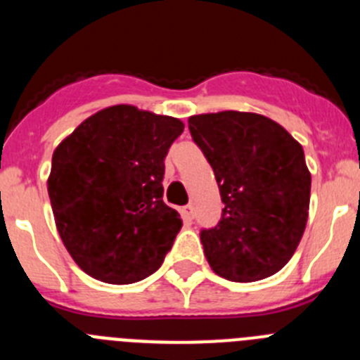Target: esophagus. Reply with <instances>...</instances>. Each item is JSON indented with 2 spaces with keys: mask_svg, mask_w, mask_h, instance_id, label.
I'll return each mask as SVG.
<instances>
[{
  "mask_svg": "<svg viewBox=\"0 0 360 360\" xmlns=\"http://www.w3.org/2000/svg\"><path fill=\"white\" fill-rule=\"evenodd\" d=\"M182 216L186 219H193L195 218V207H193V205H186V207H182Z\"/></svg>",
  "mask_w": 360,
  "mask_h": 360,
  "instance_id": "1",
  "label": "esophagus"
}]
</instances>
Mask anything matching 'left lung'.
Masks as SVG:
<instances>
[{"mask_svg":"<svg viewBox=\"0 0 360 360\" xmlns=\"http://www.w3.org/2000/svg\"><path fill=\"white\" fill-rule=\"evenodd\" d=\"M189 131L225 203L219 224L200 234L209 265L236 283L274 276L307 227L311 174L303 146L281 124L250 111L193 115Z\"/></svg>","mask_w":360,"mask_h":360,"instance_id":"8db88e82","label":"left lung"}]
</instances>
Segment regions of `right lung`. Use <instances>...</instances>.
I'll list each match as a JSON object with an SVG mask.
<instances>
[{"label": "right lung", "instance_id": "1", "mask_svg": "<svg viewBox=\"0 0 360 360\" xmlns=\"http://www.w3.org/2000/svg\"><path fill=\"white\" fill-rule=\"evenodd\" d=\"M184 122L131 104L82 120L52 155L49 196L73 262L110 285L160 269L182 218L165 205L164 158Z\"/></svg>", "mask_w": 360, "mask_h": 360}]
</instances>
